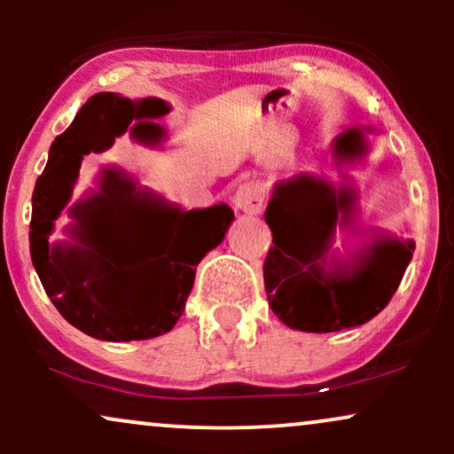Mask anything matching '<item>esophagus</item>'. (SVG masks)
<instances>
[{"mask_svg":"<svg viewBox=\"0 0 454 454\" xmlns=\"http://www.w3.org/2000/svg\"><path fill=\"white\" fill-rule=\"evenodd\" d=\"M264 202H267V190L260 181H245L234 194V207L243 213H252V215L262 211Z\"/></svg>","mask_w":454,"mask_h":454,"instance_id":"34e87169","label":"esophagus"}]
</instances>
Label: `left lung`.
Returning <instances> with one entry per match:
<instances>
[{
	"label": "left lung",
	"mask_w": 454,
	"mask_h": 454,
	"mask_svg": "<svg viewBox=\"0 0 454 454\" xmlns=\"http://www.w3.org/2000/svg\"><path fill=\"white\" fill-rule=\"evenodd\" d=\"M364 151L358 129L335 140L340 158ZM354 194L335 192L326 181L296 176L275 187L264 220L273 232L264 258V290L270 309L284 325L305 333H335L378 316L408 267L414 243L373 239L352 267L331 260L328 247L337 223L352 222ZM333 258V256H331Z\"/></svg>",
	"instance_id": "1"
}]
</instances>
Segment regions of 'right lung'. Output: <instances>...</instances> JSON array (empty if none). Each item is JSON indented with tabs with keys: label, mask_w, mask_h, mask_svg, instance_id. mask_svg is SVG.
<instances>
[{
	"label": "right lung",
	"mask_w": 454,
	"mask_h": 454,
	"mask_svg": "<svg viewBox=\"0 0 454 454\" xmlns=\"http://www.w3.org/2000/svg\"><path fill=\"white\" fill-rule=\"evenodd\" d=\"M168 113L158 98L132 102L119 93H96L82 104L72 126L53 140L44 173L31 196L29 252L44 293L61 316L85 335L102 341L151 340L168 333L185 309L196 264L222 243L234 220L231 207L181 211L161 202L143 222L149 226L143 256L123 260L119 220H102L100 205L113 194L111 175L102 192L72 209L78 245H49L53 222L72 196L82 155L104 151L128 128L143 140H158L161 129L143 121ZM132 121L138 124L131 126ZM134 198V194H132Z\"/></svg>",
	"instance_id": "right-lung-1"
}]
</instances>
